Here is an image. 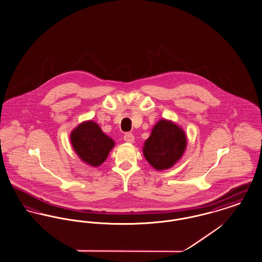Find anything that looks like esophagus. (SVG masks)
Returning <instances> with one entry per match:
<instances>
[{"label": "esophagus", "instance_id": "34e87169", "mask_svg": "<svg viewBox=\"0 0 262 262\" xmlns=\"http://www.w3.org/2000/svg\"><path fill=\"white\" fill-rule=\"evenodd\" d=\"M124 140H125V142H127V143H133L134 140H135V137L133 136V134L127 133V134L124 135Z\"/></svg>", "mask_w": 262, "mask_h": 262}]
</instances>
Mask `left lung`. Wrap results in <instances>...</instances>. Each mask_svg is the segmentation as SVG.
<instances>
[{
	"label": "left lung",
	"mask_w": 262,
	"mask_h": 262,
	"mask_svg": "<svg viewBox=\"0 0 262 262\" xmlns=\"http://www.w3.org/2000/svg\"><path fill=\"white\" fill-rule=\"evenodd\" d=\"M186 147L185 131L176 123L161 119L145 141L143 154L154 169L166 170L172 168L182 158Z\"/></svg>",
	"instance_id": "1"
}]
</instances>
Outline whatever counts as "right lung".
I'll list each match as a JSON object with an SVG mask.
<instances>
[{
  "label": "right lung",
  "instance_id": "1",
  "mask_svg": "<svg viewBox=\"0 0 262 262\" xmlns=\"http://www.w3.org/2000/svg\"><path fill=\"white\" fill-rule=\"evenodd\" d=\"M70 142L77 156L92 167L100 166L115 144L91 120L80 123L72 130Z\"/></svg>",
  "mask_w": 262,
  "mask_h": 262
}]
</instances>
